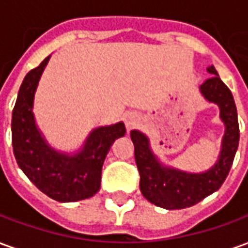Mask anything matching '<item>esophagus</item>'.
Listing matches in <instances>:
<instances>
[{"label": "esophagus", "instance_id": "obj_1", "mask_svg": "<svg viewBox=\"0 0 248 248\" xmlns=\"http://www.w3.org/2000/svg\"><path fill=\"white\" fill-rule=\"evenodd\" d=\"M138 122V118H137V115L134 113H129L126 114V117H124V124H126V127L127 129H133L135 124Z\"/></svg>", "mask_w": 248, "mask_h": 248}]
</instances>
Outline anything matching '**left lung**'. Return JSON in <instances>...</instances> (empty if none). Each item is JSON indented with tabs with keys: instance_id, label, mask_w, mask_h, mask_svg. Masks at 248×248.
Wrapping results in <instances>:
<instances>
[{
	"instance_id": "left-lung-1",
	"label": "left lung",
	"mask_w": 248,
	"mask_h": 248,
	"mask_svg": "<svg viewBox=\"0 0 248 248\" xmlns=\"http://www.w3.org/2000/svg\"><path fill=\"white\" fill-rule=\"evenodd\" d=\"M207 71L213 77L203 82L199 90L208 102L218 105L220 119L226 126L218 161L210 170L194 174L163 166L151 151L149 138L138 130L130 131L140 177V191L149 202L159 207L179 210L197 204L223 185L232 166L239 145V124L234 97L220 81L213 65L208 66Z\"/></svg>"
}]
</instances>
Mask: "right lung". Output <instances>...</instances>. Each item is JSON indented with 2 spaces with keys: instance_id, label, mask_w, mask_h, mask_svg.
<instances>
[{
  "instance_id": "obj_1",
  "label": "right lung",
  "mask_w": 248,
  "mask_h": 248,
  "mask_svg": "<svg viewBox=\"0 0 248 248\" xmlns=\"http://www.w3.org/2000/svg\"><path fill=\"white\" fill-rule=\"evenodd\" d=\"M50 56L30 70L19 87L12 114V143L18 166L41 191L58 202L93 197L101 187L105 158L113 142L126 133L124 122L94 129L83 149L69 155L49 146L33 114L34 93Z\"/></svg>"
}]
</instances>
